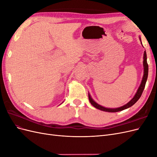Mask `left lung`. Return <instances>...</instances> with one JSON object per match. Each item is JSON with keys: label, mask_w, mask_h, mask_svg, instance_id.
I'll use <instances>...</instances> for the list:
<instances>
[{"label": "left lung", "mask_w": 157, "mask_h": 157, "mask_svg": "<svg viewBox=\"0 0 157 157\" xmlns=\"http://www.w3.org/2000/svg\"><path fill=\"white\" fill-rule=\"evenodd\" d=\"M139 38H140V40L141 41V40L140 36H139ZM143 64H144V76H143V78H142L140 86L138 88V89H137V91L136 94H135L134 97L129 102L126 103V105H123L121 107L115 108V109L104 107H103L100 105H99L98 103H97L96 101H94V99L91 98L90 94H88V98H89V101H90V103H91L94 107H96V108L99 109V110L106 111V112H110V113H115V112H118V111H122V110H124V109L129 108V107H132L133 105H134V104L137 101V100H138V99L140 98L142 93H143V91H144V90L145 88V84H146V82H147V77H148L149 68H148V64H147V54H146L145 51L144 52V54Z\"/></svg>", "instance_id": "left-lung-1"}]
</instances>
